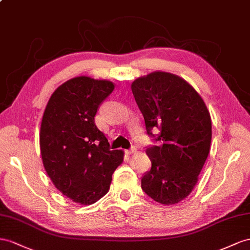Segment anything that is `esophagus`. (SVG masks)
Wrapping results in <instances>:
<instances>
[{
  "instance_id": "esophagus-1",
  "label": "esophagus",
  "mask_w": 250,
  "mask_h": 250,
  "mask_svg": "<svg viewBox=\"0 0 250 250\" xmlns=\"http://www.w3.org/2000/svg\"><path fill=\"white\" fill-rule=\"evenodd\" d=\"M136 152V148L135 146H132V148L130 150H125V153L126 154H133V153Z\"/></svg>"
}]
</instances>
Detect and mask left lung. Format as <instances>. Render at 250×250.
I'll return each mask as SVG.
<instances>
[{"mask_svg":"<svg viewBox=\"0 0 250 250\" xmlns=\"http://www.w3.org/2000/svg\"><path fill=\"white\" fill-rule=\"evenodd\" d=\"M131 88L145 118L146 133L161 130L146 153L151 170L142 178V188L152 200L174 205L195 187L210 151L211 117L201 95L182 77L153 72L134 80Z\"/></svg>","mask_w":250,"mask_h":250,"instance_id":"left-lung-1","label":"left lung"}]
</instances>
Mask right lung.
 I'll use <instances>...</instances> for the list:
<instances>
[{
	"mask_svg": "<svg viewBox=\"0 0 250 250\" xmlns=\"http://www.w3.org/2000/svg\"><path fill=\"white\" fill-rule=\"evenodd\" d=\"M115 88L108 80L87 76L64 82L50 96L40 129L43 166L55 187L80 205L104 196L124 151L110 150L95 125L98 106Z\"/></svg>",
	"mask_w": 250,
	"mask_h": 250,
	"instance_id": "add662e5",
	"label": "right lung"
}]
</instances>
